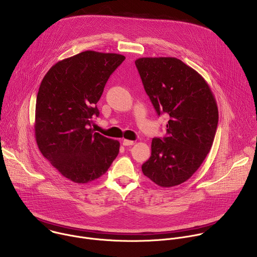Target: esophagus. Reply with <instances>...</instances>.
<instances>
[{
    "label": "esophagus",
    "mask_w": 257,
    "mask_h": 257,
    "mask_svg": "<svg viewBox=\"0 0 257 257\" xmlns=\"http://www.w3.org/2000/svg\"><path fill=\"white\" fill-rule=\"evenodd\" d=\"M122 143H123V145H124V146H131V145H133V144H134V141H132V140H128V139H124V140L122 141Z\"/></svg>",
    "instance_id": "34e87169"
}]
</instances>
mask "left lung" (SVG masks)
<instances>
[{"label":"left lung","instance_id":"8db88e82","mask_svg":"<svg viewBox=\"0 0 257 257\" xmlns=\"http://www.w3.org/2000/svg\"><path fill=\"white\" fill-rule=\"evenodd\" d=\"M135 65L158 115L170 116L167 136L153 139L142 172L161 187L179 185L211 149L218 122L215 98L199 73L177 58H139Z\"/></svg>","mask_w":257,"mask_h":257}]
</instances>
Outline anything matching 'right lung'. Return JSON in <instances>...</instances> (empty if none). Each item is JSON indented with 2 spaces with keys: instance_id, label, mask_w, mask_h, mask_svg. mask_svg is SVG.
<instances>
[{
  "instance_id": "right-lung-1",
  "label": "right lung",
  "mask_w": 257,
  "mask_h": 257,
  "mask_svg": "<svg viewBox=\"0 0 257 257\" xmlns=\"http://www.w3.org/2000/svg\"><path fill=\"white\" fill-rule=\"evenodd\" d=\"M125 57L85 51L56 63L35 104L34 133L43 156L68 180L84 184L102 176L117 158L118 140L93 132L96 102Z\"/></svg>"
}]
</instances>
